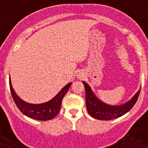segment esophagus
<instances>
[{
    "label": "esophagus",
    "instance_id": "1",
    "mask_svg": "<svg viewBox=\"0 0 148 148\" xmlns=\"http://www.w3.org/2000/svg\"><path fill=\"white\" fill-rule=\"evenodd\" d=\"M84 77V75L83 72L79 71L78 73H77V77L78 79H82Z\"/></svg>",
    "mask_w": 148,
    "mask_h": 148
}]
</instances>
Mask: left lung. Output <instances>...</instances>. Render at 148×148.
Returning a JSON list of instances; mask_svg holds the SVG:
<instances>
[{"mask_svg":"<svg viewBox=\"0 0 148 148\" xmlns=\"http://www.w3.org/2000/svg\"><path fill=\"white\" fill-rule=\"evenodd\" d=\"M86 92V105L89 114L95 119L109 121L120 117L127 113L137 102L140 90L133 97L121 105H110L101 101L93 92L88 83L83 81Z\"/></svg>","mask_w":148,"mask_h":148,"instance_id":"obj_1","label":"left lung"}]
</instances>
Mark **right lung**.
I'll return each instance as SVG.
<instances>
[{"instance_id":"right-lung-1","label":"right lung","mask_w":148,"mask_h":148,"mask_svg":"<svg viewBox=\"0 0 148 148\" xmlns=\"http://www.w3.org/2000/svg\"><path fill=\"white\" fill-rule=\"evenodd\" d=\"M71 84H67L58 92V94H57L55 97H53L47 102L42 103H30L23 101L17 96L12 87L10 77L9 78L10 93L18 109L24 115L38 121H49L58 114L63 98L67 90H69Z\"/></svg>"}]
</instances>
